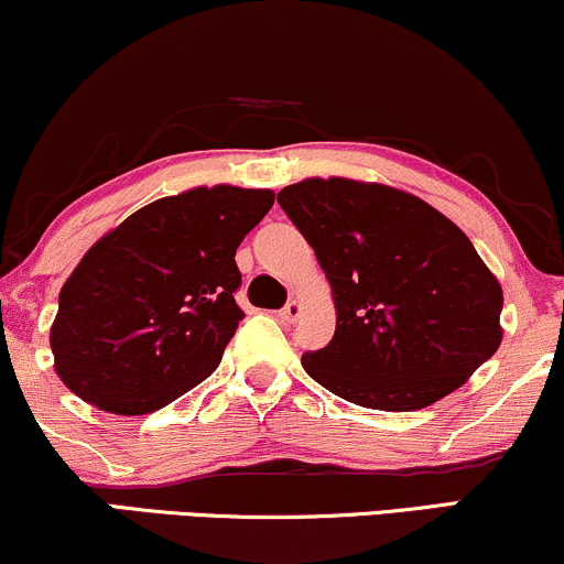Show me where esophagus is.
<instances>
[{
	"instance_id": "1",
	"label": "esophagus",
	"mask_w": 564,
	"mask_h": 564,
	"mask_svg": "<svg viewBox=\"0 0 564 564\" xmlns=\"http://www.w3.org/2000/svg\"><path fill=\"white\" fill-rule=\"evenodd\" d=\"M300 315H302V304L296 302V300H291V302L286 304V307L278 312V317H281V321H286V323L300 321Z\"/></svg>"
}]
</instances>
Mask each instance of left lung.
I'll list each match as a JSON object with an SVG mask.
<instances>
[{
    "label": "left lung",
    "instance_id": "left-lung-1",
    "mask_svg": "<svg viewBox=\"0 0 564 564\" xmlns=\"http://www.w3.org/2000/svg\"><path fill=\"white\" fill-rule=\"evenodd\" d=\"M278 205L330 283L334 338L307 351L302 368L336 397L383 412L423 410L499 349L497 275L429 202L334 175L291 183Z\"/></svg>",
    "mask_w": 564,
    "mask_h": 564
}]
</instances>
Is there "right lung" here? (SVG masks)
Segmentation results:
<instances>
[{
    "mask_svg": "<svg viewBox=\"0 0 564 564\" xmlns=\"http://www.w3.org/2000/svg\"><path fill=\"white\" fill-rule=\"evenodd\" d=\"M230 183L162 196L107 230L59 291V381L112 415H147L220 365L243 312L236 249L273 207Z\"/></svg>",
    "mask_w": 564,
    "mask_h": 564,
    "instance_id": "obj_1",
    "label": "right lung"
}]
</instances>
